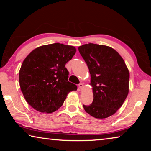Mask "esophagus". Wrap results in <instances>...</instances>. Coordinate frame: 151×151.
Returning a JSON list of instances; mask_svg holds the SVG:
<instances>
[{"mask_svg":"<svg viewBox=\"0 0 151 151\" xmlns=\"http://www.w3.org/2000/svg\"><path fill=\"white\" fill-rule=\"evenodd\" d=\"M83 86H84L83 84H82V83H80V84H79V85H78V88H79V89H80V90H82V89H83Z\"/></svg>","mask_w":151,"mask_h":151,"instance_id":"esophagus-1","label":"esophagus"}]
</instances>
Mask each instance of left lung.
Segmentation results:
<instances>
[{
  "mask_svg": "<svg viewBox=\"0 0 151 151\" xmlns=\"http://www.w3.org/2000/svg\"><path fill=\"white\" fill-rule=\"evenodd\" d=\"M88 66L93 101L84 105L85 111L96 119L112 116L122 106L129 93V71L124 60L113 48L93 43L78 47Z\"/></svg>",
  "mask_w": 151,
  "mask_h": 151,
  "instance_id": "8db88e82",
  "label": "left lung"
}]
</instances>
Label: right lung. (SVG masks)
<instances>
[{
	"label": "right lung",
	"instance_id": "obj_1",
	"mask_svg": "<svg viewBox=\"0 0 151 151\" xmlns=\"http://www.w3.org/2000/svg\"><path fill=\"white\" fill-rule=\"evenodd\" d=\"M76 50L73 46L54 43L35 48L25 58L19 71V84L33 109L52 113L63 105L69 92L76 91V85L68 81L65 67Z\"/></svg>",
	"mask_w": 151,
	"mask_h": 151
}]
</instances>
